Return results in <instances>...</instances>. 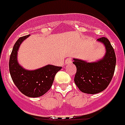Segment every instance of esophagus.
<instances>
[{
  "instance_id": "esophagus-1",
  "label": "esophagus",
  "mask_w": 125,
  "mask_h": 125,
  "mask_svg": "<svg viewBox=\"0 0 125 125\" xmlns=\"http://www.w3.org/2000/svg\"><path fill=\"white\" fill-rule=\"evenodd\" d=\"M72 61L70 58H68L65 60V64H68L72 63Z\"/></svg>"
}]
</instances>
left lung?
Segmentation results:
<instances>
[{"label": "left lung", "instance_id": "1", "mask_svg": "<svg viewBox=\"0 0 125 125\" xmlns=\"http://www.w3.org/2000/svg\"><path fill=\"white\" fill-rule=\"evenodd\" d=\"M97 41L105 48V53L101 59L90 62L73 59L77 68L75 83L82 92L89 94H98L106 88L113 77L116 63L114 50L108 39L101 37Z\"/></svg>", "mask_w": 125, "mask_h": 125}]
</instances>
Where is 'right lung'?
I'll use <instances>...</instances> for the list:
<instances>
[{"instance_id":"1","label":"right lung","mask_w":125,"mask_h":125,"mask_svg":"<svg viewBox=\"0 0 125 125\" xmlns=\"http://www.w3.org/2000/svg\"><path fill=\"white\" fill-rule=\"evenodd\" d=\"M30 35L19 38L14 44L9 68L12 80L21 92L30 97H39L50 89L55 74L62 67L48 64L33 70L23 68L18 61V51L23 41Z\"/></svg>"}]
</instances>
